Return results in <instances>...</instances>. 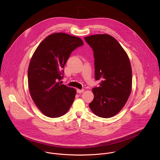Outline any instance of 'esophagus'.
I'll list each match as a JSON object with an SVG mask.
<instances>
[{"mask_svg": "<svg viewBox=\"0 0 160 160\" xmlns=\"http://www.w3.org/2000/svg\"><path fill=\"white\" fill-rule=\"evenodd\" d=\"M77 93H82V92H84V90H83V89H82V90H80V89H77Z\"/></svg>", "mask_w": 160, "mask_h": 160, "instance_id": "obj_1", "label": "esophagus"}]
</instances>
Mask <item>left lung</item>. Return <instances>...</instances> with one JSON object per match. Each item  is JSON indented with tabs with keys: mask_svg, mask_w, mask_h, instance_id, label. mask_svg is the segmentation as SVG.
<instances>
[{
	"mask_svg": "<svg viewBox=\"0 0 160 160\" xmlns=\"http://www.w3.org/2000/svg\"><path fill=\"white\" fill-rule=\"evenodd\" d=\"M84 38L94 51L95 78L101 80L100 86L92 88L94 98L89 108L98 117L111 118L122 109L131 94L129 58L119 42L108 34Z\"/></svg>",
	"mask_w": 160,
	"mask_h": 160,
	"instance_id": "left-lung-1",
	"label": "left lung"
}]
</instances>
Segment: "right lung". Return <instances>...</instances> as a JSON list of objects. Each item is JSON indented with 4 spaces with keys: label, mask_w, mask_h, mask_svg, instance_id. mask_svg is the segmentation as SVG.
Listing matches in <instances>:
<instances>
[{
    "label": "right lung",
    "mask_w": 160,
    "mask_h": 160,
    "mask_svg": "<svg viewBox=\"0 0 160 160\" xmlns=\"http://www.w3.org/2000/svg\"><path fill=\"white\" fill-rule=\"evenodd\" d=\"M83 45L82 40L64 33L45 38L35 51L28 70L30 94L44 115L60 117L72 105L76 90L59 82L62 68L72 52Z\"/></svg>",
    "instance_id": "right-lung-1"
}]
</instances>
